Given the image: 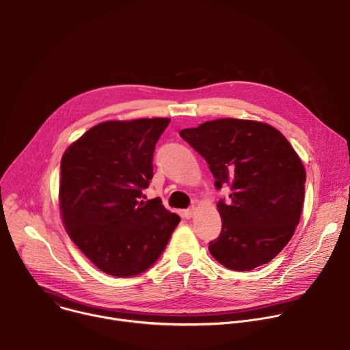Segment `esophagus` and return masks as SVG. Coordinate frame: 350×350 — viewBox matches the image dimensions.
<instances>
[{
	"mask_svg": "<svg viewBox=\"0 0 350 350\" xmlns=\"http://www.w3.org/2000/svg\"><path fill=\"white\" fill-rule=\"evenodd\" d=\"M195 212H196L195 208H189V209L184 211V217H185V219H191V217H193Z\"/></svg>",
	"mask_w": 350,
	"mask_h": 350,
	"instance_id": "34e87169",
	"label": "esophagus"
}]
</instances>
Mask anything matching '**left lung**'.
I'll list each match as a JSON object with an SVG mask.
<instances>
[{
    "mask_svg": "<svg viewBox=\"0 0 350 350\" xmlns=\"http://www.w3.org/2000/svg\"><path fill=\"white\" fill-rule=\"evenodd\" d=\"M180 135L206 161L216 188L232 191L217 204L221 232L211 255L235 271L273 260L292 238L305 199V166L288 139L267 123L231 118Z\"/></svg>",
    "mask_w": 350,
    "mask_h": 350,
    "instance_id": "left-lung-1",
    "label": "left lung"
}]
</instances>
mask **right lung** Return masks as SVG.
Here are the masks:
<instances>
[{
	"label": "right lung",
	"instance_id": "add662e5",
	"mask_svg": "<svg viewBox=\"0 0 350 350\" xmlns=\"http://www.w3.org/2000/svg\"><path fill=\"white\" fill-rule=\"evenodd\" d=\"M167 118L103 122L68 146L59 208L68 235L99 270L137 275L162 255L180 216L161 198L139 201L154 177L155 145Z\"/></svg>",
	"mask_w": 350,
	"mask_h": 350
}]
</instances>
